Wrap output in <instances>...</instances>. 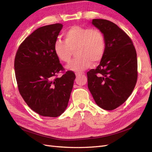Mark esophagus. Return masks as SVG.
Instances as JSON below:
<instances>
[{
  "mask_svg": "<svg viewBox=\"0 0 152 152\" xmlns=\"http://www.w3.org/2000/svg\"><path fill=\"white\" fill-rule=\"evenodd\" d=\"M76 76H77V77H80V76H81V75H82L84 74L83 73H81V72H77L76 73Z\"/></svg>",
  "mask_w": 152,
  "mask_h": 152,
  "instance_id": "34e87169",
  "label": "esophagus"
}]
</instances>
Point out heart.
Returning a JSON list of instances; mask_svg holds the SVG:
<instances>
[{
	"label": "heart",
	"instance_id": "1",
	"mask_svg": "<svg viewBox=\"0 0 152 152\" xmlns=\"http://www.w3.org/2000/svg\"><path fill=\"white\" fill-rule=\"evenodd\" d=\"M65 41L58 39L54 44L55 54L59 60L68 63L72 49L78 56L68 64L69 70L79 72L89 67L93 61H102L106 50V40L103 32L91 27L73 26L64 33Z\"/></svg>",
	"mask_w": 152,
	"mask_h": 152
}]
</instances>
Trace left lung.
I'll return each mask as SVG.
<instances>
[{
  "label": "left lung",
  "mask_w": 152,
  "mask_h": 152,
  "mask_svg": "<svg viewBox=\"0 0 152 152\" xmlns=\"http://www.w3.org/2000/svg\"><path fill=\"white\" fill-rule=\"evenodd\" d=\"M92 23L104 34L106 50L97 68L87 73L88 88L99 107L112 110L125 102L134 89L137 54L131 38L114 23L93 19Z\"/></svg>",
  "instance_id": "obj_1"
}]
</instances>
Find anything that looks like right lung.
Instances as JSON below:
<instances>
[{
    "label": "right lung",
    "instance_id": "obj_1",
    "mask_svg": "<svg viewBox=\"0 0 152 152\" xmlns=\"http://www.w3.org/2000/svg\"><path fill=\"white\" fill-rule=\"evenodd\" d=\"M63 25L35 30L18 48L15 59L18 90L27 105L40 115L57 117L68 103L75 75L65 72L55 54L54 44ZM61 72L63 75L57 77Z\"/></svg>",
    "mask_w": 152,
    "mask_h": 152
}]
</instances>
